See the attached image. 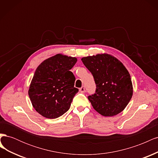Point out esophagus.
Returning <instances> with one entry per match:
<instances>
[{
  "label": "esophagus",
  "mask_w": 158,
  "mask_h": 158,
  "mask_svg": "<svg viewBox=\"0 0 158 158\" xmlns=\"http://www.w3.org/2000/svg\"><path fill=\"white\" fill-rule=\"evenodd\" d=\"M80 92L81 93H84L85 92V87L84 86H82L80 88Z\"/></svg>",
  "instance_id": "esophagus-1"
}]
</instances>
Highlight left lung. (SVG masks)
<instances>
[{"label": "left lung", "instance_id": "8db88e82", "mask_svg": "<svg viewBox=\"0 0 158 158\" xmlns=\"http://www.w3.org/2000/svg\"><path fill=\"white\" fill-rule=\"evenodd\" d=\"M82 61L96 85L95 94L88 97L94 109L105 117L122 112L133 94L131 76L125 66L108 54L83 57Z\"/></svg>", "mask_w": 158, "mask_h": 158}]
</instances>
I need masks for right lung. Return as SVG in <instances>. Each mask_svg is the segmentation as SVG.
I'll return each instance as SVG.
<instances>
[{"instance_id":"obj_1","label":"right lung","mask_w":158,"mask_h":158,"mask_svg":"<svg viewBox=\"0 0 158 158\" xmlns=\"http://www.w3.org/2000/svg\"><path fill=\"white\" fill-rule=\"evenodd\" d=\"M77 62L75 57L60 54L45 60L37 68L28 94L33 107L43 117L56 118L70 109L78 89L70 70Z\"/></svg>"}]
</instances>
